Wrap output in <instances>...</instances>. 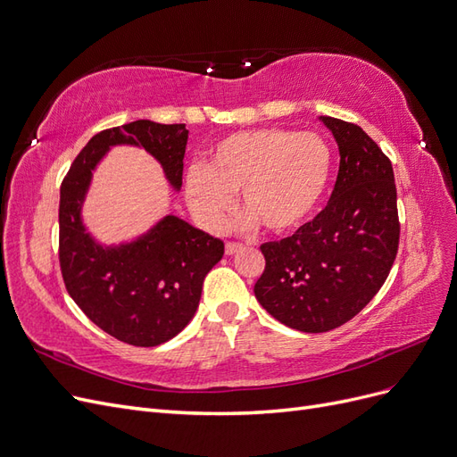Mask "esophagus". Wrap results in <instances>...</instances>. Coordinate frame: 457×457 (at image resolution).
<instances>
[{
	"mask_svg": "<svg viewBox=\"0 0 457 457\" xmlns=\"http://www.w3.org/2000/svg\"><path fill=\"white\" fill-rule=\"evenodd\" d=\"M239 250H243V245H241V243H231V241L226 243V254H228V256H233L235 252H239Z\"/></svg>",
	"mask_w": 457,
	"mask_h": 457,
	"instance_id": "esophagus-1",
	"label": "esophagus"
}]
</instances>
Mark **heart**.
<instances>
[{
	"label": "heart",
	"instance_id": "b5f03b06",
	"mask_svg": "<svg viewBox=\"0 0 457 457\" xmlns=\"http://www.w3.org/2000/svg\"><path fill=\"white\" fill-rule=\"evenodd\" d=\"M333 173V152L316 133L263 128L220 141L209 165L186 175V201L209 226H222L243 192L248 222L275 235L301 228L322 201Z\"/></svg>",
	"mask_w": 457,
	"mask_h": 457
}]
</instances>
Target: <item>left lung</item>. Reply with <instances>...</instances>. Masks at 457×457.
Here are the masks:
<instances>
[{"label": "left lung", "instance_id": "1", "mask_svg": "<svg viewBox=\"0 0 457 457\" xmlns=\"http://www.w3.org/2000/svg\"><path fill=\"white\" fill-rule=\"evenodd\" d=\"M339 145V175L324 211L294 235L260 246V305L280 324L324 333L346 324L382 288L397 256L392 162L356 124L322 116Z\"/></svg>", "mask_w": 457, "mask_h": 457}]
</instances>
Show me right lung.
I'll return each mask as SVG.
<instances>
[{
	"label": "right lung",
	"mask_w": 457,
	"mask_h": 457,
	"mask_svg": "<svg viewBox=\"0 0 457 457\" xmlns=\"http://www.w3.org/2000/svg\"><path fill=\"white\" fill-rule=\"evenodd\" d=\"M186 143L184 124L135 120L104 129L79 152L60 188L65 288L97 328L133 346H158L188 326L203 280L224 256V243L177 216H165L137 241L101 246L82 224V201L92 171L114 145L143 146L179 190Z\"/></svg>",
	"instance_id": "1"
}]
</instances>
